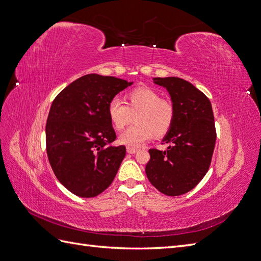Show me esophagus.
I'll use <instances>...</instances> for the list:
<instances>
[{
    "label": "esophagus",
    "instance_id": "obj_1",
    "mask_svg": "<svg viewBox=\"0 0 261 261\" xmlns=\"http://www.w3.org/2000/svg\"><path fill=\"white\" fill-rule=\"evenodd\" d=\"M126 151H128V153H136L138 151V148H135V147H126Z\"/></svg>",
    "mask_w": 261,
    "mask_h": 261
}]
</instances>
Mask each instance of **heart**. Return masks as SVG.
I'll list each match as a JSON object with an SVG mask.
<instances>
[{
	"label": "heart",
	"mask_w": 261,
	"mask_h": 261,
	"mask_svg": "<svg viewBox=\"0 0 261 261\" xmlns=\"http://www.w3.org/2000/svg\"><path fill=\"white\" fill-rule=\"evenodd\" d=\"M108 117L116 130H123L133 117L136 124L120 136L119 141L128 147H138L154 138H162L170 131L174 120L172 103L161 98L155 90L141 87L125 94V105L112 99L108 105Z\"/></svg>",
	"instance_id": "b5f03b06"
}]
</instances>
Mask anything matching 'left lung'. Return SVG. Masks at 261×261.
<instances>
[{
	"label": "left lung",
	"instance_id": "left-lung-1",
	"mask_svg": "<svg viewBox=\"0 0 261 261\" xmlns=\"http://www.w3.org/2000/svg\"><path fill=\"white\" fill-rule=\"evenodd\" d=\"M171 96L174 120L163 138L166 151L150 149L145 166L149 181L166 196L192 190L208 172L216 144L215 118L210 100L180 77H154Z\"/></svg>",
	"mask_w": 261,
	"mask_h": 261
}]
</instances>
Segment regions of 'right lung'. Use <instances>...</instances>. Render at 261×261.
Masks as SVG:
<instances>
[{
    "mask_svg": "<svg viewBox=\"0 0 261 261\" xmlns=\"http://www.w3.org/2000/svg\"><path fill=\"white\" fill-rule=\"evenodd\" d=\"M131 84L114 76L87 74L52 102L45 125L48 162L60 182L77 197L100 195L116 177L125 147L112 145L117 136L107 109Z\"/></svg>",
    "mask_w": 261,
    "mask_h": 261,
    "instance_id": "obj_1",
    "label": "right lung"
}]
</instances>
